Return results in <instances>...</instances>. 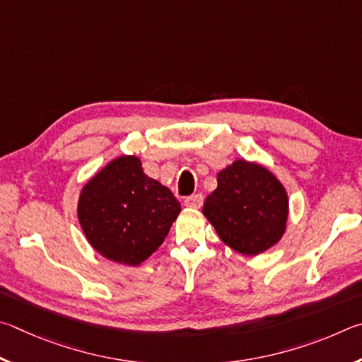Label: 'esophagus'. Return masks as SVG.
<instances>
[{
    "label": "esophagus",
    "instance_id": "obj_1",
    "mask_svg": "<svg viewBox=\"0 0 362 362\" xmlns=\"http://www.w3.org/2000/svg\"><path fill=\"white\" fill-rule=\"evenodd\" d=\"M202 205H204V195L202 194L191 195V197H187L185 200V206L194 208V210H199V208H202Z\"/></svg>",
    "mask_w": 362,
    "mask_h": 362
}]
</instances>
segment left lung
<instances>
[{"mask_svg":"<svg viewBox=\"0 0 362 362\" xmlns=\"http://www.w3.org/2000/svg\"><path fill=\"white\" fill-rule=\"evenodd\" d=\"M202 211L224 245L240 255L257 256L286 232L288 191L267 167L237 158L219 171L218 187Z\"/></svg>","mask_w":362,"mask_h":362,"instance_id":"8db88e82","label":"left lung"}]
</instances>
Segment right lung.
<instances>
[{"mask_svg":"<svg viewBox=\"0 0 362 362\" xmlns=\"http://www.w3.org/2000/svg\"><path fill=\"white\" fill-rule=\"evenodd\" d=\"M180 213V202L144 173L136 156L107 162L88 177L78 200L88 245L107 261L129 267H138L158 250Z\"/></svg>","mask_w":362,"mask_h":362,"instance_id":"right-lung-1","label":"right lung"}]
</instances>
